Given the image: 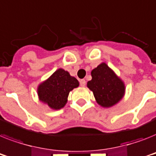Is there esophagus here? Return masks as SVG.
Wrapping results in <instances>:
<instances>
[{"mask_svg":"<svg viewBox=\"0 0 156 156\" xmlns=\"http://www.w3.org/2000/svg\"><path fill=\"white\" fill-rule=\"evenodd\" d=\"M79 82H80L81 87H83L86 86V81H85V79H81V80L79 81Z\"/></svg>","mask_w":156,"mask_h":156,"instance_id":"1","label":"esophagus"}]
</instances>
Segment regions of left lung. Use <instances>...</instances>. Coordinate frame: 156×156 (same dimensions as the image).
Returning a JSON list of instances; mask_svg holds the SVG:
<instances>
[{
    "label": "left lung",
    "mask_w": 156,
    "mask_h": 156,
    "mask_svg": "<svg viewBox=\"0 0 156 156\" xmlns=\"http://www.w3.org/2000/svg\"><path fill=\"white\" fill-rule=\"evenodd\" d=\"M92 79L87 87L93 91L94 96L100 106L111 107L119 102L124 95V83L106 64L101 63L91 71Z\"/></svg>",
    "instance_id": "obj_1"
}]
</instances>
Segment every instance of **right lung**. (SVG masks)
I'll list each match as a JSON object with an SVG mask.
<instances>
[{"mask_svg":"<svg viewBox=\"0 0 156 156\" xmlns=\"http://www.w3.org/2000/svg\"><path fill=\"white\" fill-rule=\"evenodd\" d=\"M79 86V82L69 72L58 69L37 88L39 99L50 108L59 110L67 102L69 91Z\"/></svg>","mask_w":156,"mask_h":156,"instance_id":"right-lung-1","label":"right lung"}]
</instances>
